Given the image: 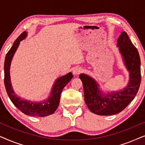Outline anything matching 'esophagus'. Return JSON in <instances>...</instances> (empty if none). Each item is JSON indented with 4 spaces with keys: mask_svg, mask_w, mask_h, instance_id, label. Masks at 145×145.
<instances>
[{
    "mask_svg": "<svg viewBox=\"0 0 145 145\" xmlns=\"http://www.w3.org/2000/svg\"><path fill=\"white\" fill-rule=\"evenodd\" d=\"M82 72V69L80 67H76L73 69L72 72L74 75H78L80 74V72Z\"/></svg>",
    "mask_w": 145,
    "mask_h": 145,
    "instance_id": "obj_1",
    "label": "esophagus"
}]
</instances>
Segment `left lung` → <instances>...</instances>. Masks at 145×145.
<instances>
[{"mask_svg":"<svg viewBox=\"0 0 145 145\" xmlns=\"http://www.w3.org/2000/svg\"><path fill=\"white\" fill-rule=\"evenodd\" d=\"M117 42V47L129 75L127 85L125 88L104 93L92 77L83 73L79 75L83 84L85 102L89 110L95 114L110 116L121 112L135 98L139 88L141 76L137 49L125 31L121 33Z\"/></svg>","mask_w":145,"mask_h":145,"instance_id":"8db88e82","label":"left lung"}]
</instances>
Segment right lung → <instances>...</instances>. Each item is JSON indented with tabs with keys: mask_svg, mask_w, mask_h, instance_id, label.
I'll return each mask as SVG.
<instances>
[{
	"mask_svg": "<svg viewBox=\"0 0 145 145\" xmlns=\"http://www.w3.org/2000/svg\"><path fill=\"white\" fill-rule=\"evenodd\" d=\"M27 32L24 31L16 39L13 45L7 53L5 61V85L6 90L14 105L22 112L27 116L36 117H45L53 114L58 108L61 92L64 87L70 82L73 75L71 72L59 77L55 80L51 88L48 98L41 102H31L19 97L13 90L10 80V69L12 60L18 47L21 41L27 37Z\"/></svg>",
	"mask_w": 145,
	"mask_h": 145,
	"instance_id": "right-lung-1",
	"label": "right lung"
}]
</instances>
